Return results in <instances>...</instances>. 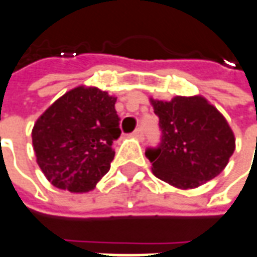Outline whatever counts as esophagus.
Here are the masks:
<instances>
[{"instance_id":"34e87169","label":"esophagus","mask_w":257,"mask_h":257,"mask_svg":"<svg viewBox=\"0 0 257 257\" xmlns=\"http://www.w3.org/2000/svg\"><path fill=\"white\" fill-rule=\"evenodd\" d=\"M133 136H134L136 139H139V140L144 139V132H143V128H141V127H139V128H137L136 132L133 133Z\"/></svg>"}]
</instances>
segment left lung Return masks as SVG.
<instances>
[{"label": "left lung", "mask_w": 257, "mask_h": 257, "mask_svg": "<svg viewBox=\"0 0 257 257\" xmlns=\"http://www.w3.org/2000/svg\"><path fill=\"white\" fill-rule=\"evenodd\" d=\"M150 102L159 117L162 141L146 155L158 179L187 190L225 169L235 151V136L215 106L201 95Z\"/></svg>", "instance_id": "8db88e82"}]
</instances>
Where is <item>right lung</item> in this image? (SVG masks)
Segmentation results:
<instances>
[{
	"mask_svg": "<svg viewBox=\"0 0 257 257\" xmlns=\"http://www.w3.org/2000/svg\"><path fill=\"white\" fill-rule=\"evenodd\" d=\"M117 98L96 86H77L49 106L32 130V144L46 179L58 189L85 193L110 169L120 137Z\"/></svg>",
	"mask_w": 257,
	"mask_h": 257,
	"instance_id": "obj_1",
	"label": "right lung"
}]
</instances>
